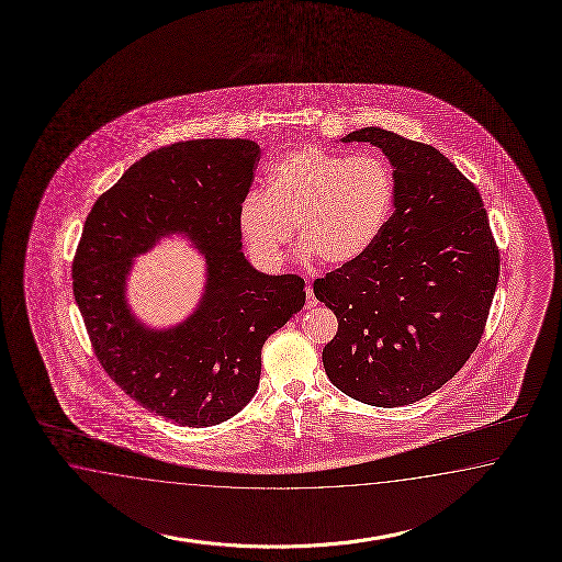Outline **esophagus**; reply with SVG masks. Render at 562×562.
<instances>
[{
  "label": "esophagus",
  "mask_w": 562,
  "mask_h": 562,
  "mask_svg": "<svg viewBox=\"0 0 562 562\" xmlns=\"http://www.w3.org/2000/svg\"><path fill=\"white\" fill-rule=\"evenodd\" d=\"M312 306H316V296H314V290H312L311 284L306 286V308H312Z\"/></svg>",
  "instance_id": "esophagus-1"
}]
</instances>
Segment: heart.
<instances>
[{"mask_svg":"<svg viewBox=\"0 0 562 562\" xmlns=\"http://www.w3.org/2000/svg\"><path fill=\"white\" fill-rule=\"evenodd\" d=\"M395 177L376 153L347 157L323 147L288 150L239 205V229L251 254L268 266L282 260L294 227L304 254L328 263L361 258L387 224Z\"/></svg>","mask_w":562,"mask_h":562,"instance_id":"1","label":"heart"}]
</instances>
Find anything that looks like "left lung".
<instances>
[{"instance_id":"left-lung-1","label":"left lung","mask_w":562,"mask_h":562,"mask_svg":"<svg viewBox=\"0 0 562 562\" xmlns=\"http://www.w3.org/2000/svg\"><path fill=\"white\" fill-rule=\"evenodd\" d=\"M395 177V212L373 246L314 280L337 314L323 350L335 387L374 407H401L448 383L486 328L499 250L474 183L436 147L367 126Z\"/></svg>"}]
</instances>
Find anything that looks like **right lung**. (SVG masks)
Instances as JSON below:
<instances>
[{
    "label": "right lung",
    "mask_w": 562,
    "mask_h": 562,
    "mask_svg": "<svg viewBox=\"0 0 562 562\" xmlns=\"http://www.w3.org/2000/svg\"><path fill=\"white\" fill-rule=\"evenodd\" d=\"M260 161L248 138H198L150 150L88 213L72 288L102 369L147 412L183 427L222 424L250 403L262 347L304 306V280L254 270L239 205ZM186 233L206 254L199 311L169 331L136 323L124 300L132 258Z\"/></svg>",
    "instance_id": "obj_1"
}]
</instances>
